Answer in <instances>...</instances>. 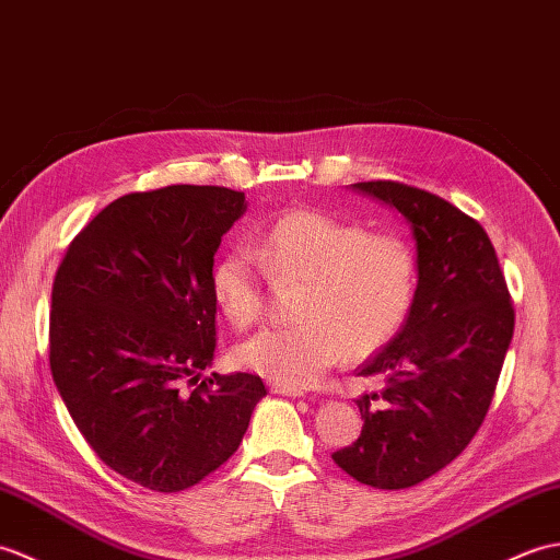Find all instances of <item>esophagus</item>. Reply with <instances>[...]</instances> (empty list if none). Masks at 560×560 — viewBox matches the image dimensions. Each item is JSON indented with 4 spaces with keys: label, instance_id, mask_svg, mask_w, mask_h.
I'll use <instances>...</instances> for the list:
<instances>
[{
    "label": "esophagus",
    "instance_id": "34e87169",
    "mask_svg": "<svg viewBox=\"0 0 560 560\" xmlns=\"http://www.w3.org/2000/svg\"><path fill=\"white\" fill-rule=\"evenodd\" d=\"M272 393H278V395H288V397H302L304 395V390H300V388H290V385H280V383H276L270 388Z\"/></svg>",
    "mask_w": 560,
    "mask_h": 560
}]
</instances>
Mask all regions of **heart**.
<instances>
[{"label": "heart", "mask_w": 560, "mask_h": 560, "mask_svg": "<svg viewBox=\"0 0 560 560\" xmlns=\"http://www.w3.org/2000/svg\"><path fill=\"white\" fill-rule=\"evenodd\" d=\"M266 278L300 284L288 328H270L237 347L246 371L290 388L314 385L326 371L366 359L402 330L415 306L419 258L395 232H371L316 208H292L248 244L210 268V294L234 328L266 314Z\"/></svg>", "instance_id": "heart-1"}]
</instances>
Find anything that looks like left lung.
I'll use <instances>...</instances> for the list:
<instances>
[{
  "label": "left lung",
  "instance_id": "obj_1",
  "mask_svg": "<svg viewBox=\"0 0 560 560\" xmlns=\"http://www.w3.org/2000/svg\"><path fill=\"white\" fill-rule=\"evenodd\" d=\"M352 186L412 225L419 284L402 330L357 371L381 378L383 388L359 397L362 433L332 459L374 489H407L451 465L477 436L513 340L515 308L475 218L402 182Z\"/></svg>",
  "mask_w": 560,
  "mask_h": 560
}]
</instances>
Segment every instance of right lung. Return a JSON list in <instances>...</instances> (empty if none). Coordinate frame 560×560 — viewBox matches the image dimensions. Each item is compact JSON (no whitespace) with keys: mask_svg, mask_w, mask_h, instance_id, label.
I'll use <instances>...</instances> for the list:
<instances>
[{"mask_svg":"<svg viewBox=\"0 0 560 560\" xmlns=\"http://www.w3.org/2000/svg\"><path fill=\"white\" fill-rule=\"evenodd\" d=\"M244 210L228 186L133 191L103 208L57 268V390L95 455L151 491H184L228 463L266 395L256 374L198 383L215 352L210 268Z\"/></svg>","mask_w":560,"mask_h":560,"instance_id":"1","label":"right lung"}]
</instances>
